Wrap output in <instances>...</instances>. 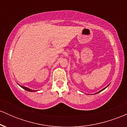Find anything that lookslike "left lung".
Masks as SVG:
<instances>
[{"label": "left lung", "instance_id": "left-lung-1", "mask_svg": "<svg viewBox=\"0 0 127 127\" xmlns=\"http://www.w3.org/2000/svg\"><path fill=\"white\" fill-rule=\"evenodd\" d=\"M109 85H110V84H109V85H107V87H105V88H103V89H102V90H100V91L97 92V93H95V94H98V93H100V92H101V91H103V90H105V89H106V88H107V87H108V86H109Z\"/></svg>", "mask_w": 127, "mask_h": 127}]
</instances>
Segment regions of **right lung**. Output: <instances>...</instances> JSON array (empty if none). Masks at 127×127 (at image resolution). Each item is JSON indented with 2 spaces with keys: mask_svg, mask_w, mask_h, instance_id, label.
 I'll list each match as a JSON object with an SVG mask.
<instances>
[{
  "mask_svg": "<svg viewBox=\"0 0 127 127\" xmlns=\"http://www.w3.org/2000/svg\"><path fill=\"white\" fill-rule=\"evenodd\" d=\"M18 85H19V86H20V87H21L22 88L24 89V90H25L26 91H29V92H35V91H36V90H32V89H30V88H27V87H23V86H21V85H20V84H18Z\"/></svg>",
  "mask_w": 127,
  "mask_h": 127,
  "instance_id": "right-lung-1",
  "label": "right lung"
}]
</instances>
